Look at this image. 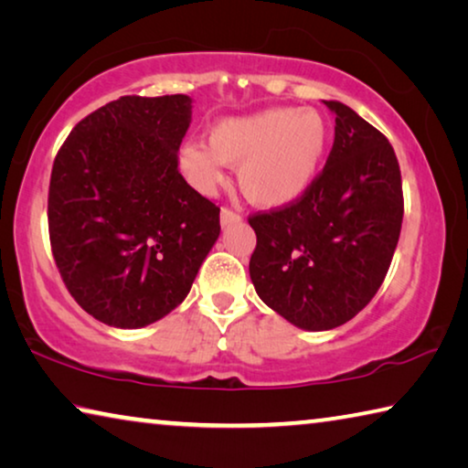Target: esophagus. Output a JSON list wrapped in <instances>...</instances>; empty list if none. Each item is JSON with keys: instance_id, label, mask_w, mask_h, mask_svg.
Masks as SVG:
<instances>
[{"instance_id": "obj_1", "label": "esophagus", "mask_w": 468, "mask_h": 468, "mask_svg": "<svg viewBox=\"0 0 468 468\" xmlns=\"http://www.w3.org/2000/svg\"><path fill=\"white\" fill-rule=\"evenodd\" d=\"M237 220H241V215L237 210H233L231 206H223V208H220V225L227 227L231 223H237Z\"/></svg>"}]
</instances>
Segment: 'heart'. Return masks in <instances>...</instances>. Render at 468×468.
I'll list each match as a JSON object with an SVG mask.
<instances>
[{"label":"heart","mask_w":468,"mask_h":468,"mask_svg":"<svg viewBox=\"0 0 468 468\" xmlns=\"http://www.w3.org/2000/svg\"><path fill=\"white\" fill-rule=\"evenodd\" d=\"M330 144V130L314 109H266L229 117L208 132V148L187 142L179 167L200 192L223 181V163L239 165V186L268 208L297 202L314 186Z\"/></svg>","instance_id":"1"}]
</instances>
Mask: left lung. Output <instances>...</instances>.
I'll return each mask as SVG.
<instances>
[{
	"mask_svg": "<svg viewBox=\"0 0 468 468\" xmlns=\"http://www.w3.org/2000/svg\"><path fill=\"white\" fill-rule=\"evenodd\" d=\"M335 144L297 202L250 215L260 299L305 330L355 318L382 287L400 237L402 179L382 132L338 101Z\"/></svg>",
	"mask_w": 468,
	"mask_h": 468,
	"instance_id": "8db88e82",
	"label": "left lung"
}]
</instances>
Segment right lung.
I'll return each instance as SVG.
<instances>
[{"label": "right lung", "instance_id": "obj_1", "mask_svg": "<svg viewBox=\"0 0 468 468\" xmlns=\"http://www.w3.org/2000/svg\"><path fill=\"white\" fill-rule=\"evenodd\" d=\"M189 122L186 94H128L78 122L53 161L55 266L109 326L142 328L176 310L218 239L220 208L179 173Z\"/></svg>", "mask_w": 468, "mask_h": 468}]
</instances>
